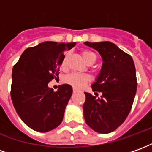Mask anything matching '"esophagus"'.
I'll list each match as a JSON object with an SVG mask.
<instances>
[{"instance_id":"obj_1","label":"esophagus","mask_w":152,"mask_h":152,"mask_svg":"<svg viewBox=\"0 0 152 152\" xmlns=\"http://www.w3.org/2000/svg\"><path fill=\"white\" fill-rule=\"evenodd\" d=\"M76 91H77V89H73V93H76Z\"/></svg>"}]
</instances>
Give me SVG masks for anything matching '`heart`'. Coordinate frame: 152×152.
Listing matches in <instances>:
<instances>
[{
    "label": "heart",
    "mask_w": 152,
    "mask_h": 152,
    "mask_svg": "<svg viewBox=\"0 0 152 152\" xmlns=\"http://www.w3.org/2000/svg\"><path fill=\"white\" fill-rule=\"evenodd\" d=\"M81 55L84 60L86 61L87 63H94L95 62L97 56L96 54L90 50H83L81 52ZM67 58H68V53H66L63 56V59L61 61V67L63 69H65L66 67V64H67ZM90 76L87 74H80V73L72 72L71 74L66 75L63 81L67 85H70L72 86L75 89H81L83 87L88 84L90 81Z\"/></svg>",
    "instance_id": "1"
}]
</instances>
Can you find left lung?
<instances>
[{
    "label": "left lung",
    "mask_w": 152,
    "mask_h": 152,
    "mask_svg": "<svg viewBox=\"0 0 152 152\" xmlns=\"http://www.w3.org/2000/svg\"><path fill=\"white\" fill-rule=\"evenodd\" d=\"M85 44L100 53L103 63L92 85L93 91L101 92L102 96L96 99L98 93L96 96L85 93L84 117L92 129L108 134L122 124L132 108L137 86L134 60L110 41Z\"/></svg>",
    "instance_id": "8db88e82"
}]
</instances>
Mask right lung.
<instances>
[{
    "instance_id": "obj_1",
    "label": "right lung",
    "mask_w": 152,
    "mask_h": 152,
    "mask_svg": "<svg viewBox=\"0 0 152 152\" xmlns=\"http://www.w3.org/2000/svg\"><path fill=\"white\" fill-rule=\"evenodd\" d=\"M75 45L40 43L25 50L13 67L12 102L22 121L33 130L48 132L63 121L72 87L64 84L54 92L48 84L58 76L63 53Z\"/></svg>"
}]
</instances>
